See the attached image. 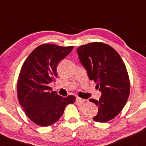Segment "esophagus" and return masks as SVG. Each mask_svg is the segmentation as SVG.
<instances>
[{"label": "esophagus", "instance_id": "esophagus-1", "mask_svg": "<svg viewBox=\"0 0 146 146\" xmlns=\"http://www.w3.org/2000/svg\"><path fill=\"white\" fill-rule=\"evenodd\" d=\"M84 101H85L84 100L82 99V98H77V100H76V102H77V104H80V105H82Z\"/></svg>", "mask_w": 146, "mask_h": 146}]
</instances>
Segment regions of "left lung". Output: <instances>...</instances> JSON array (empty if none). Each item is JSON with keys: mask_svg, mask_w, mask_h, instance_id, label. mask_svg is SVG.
Segmentation results:
<instances>
[{"mask_svg": "<svg viewBox=\"0 0 146 146\" xmlns=\"http://www.w3.org/2000/svg\"><path fill=\"white\" fill-rule=\"evenodd\" d=\"M77 51L90 80L97 82L101 92L98 100H90L98 107L93 120L109 121L121 112L129 98L130 81L125 65L117 51L104 43H90L78 47Z\"/></svg>", "mask_w": 146, "mask_h": 146, "instance_id": "1", "label": "left lung"}]
</instances>
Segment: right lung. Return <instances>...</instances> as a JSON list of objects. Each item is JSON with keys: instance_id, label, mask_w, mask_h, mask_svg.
Returning a JSON list of instances; mask_svg holds the SVG:
<instances>
[{"instance_id": "add662e5", "label": "right lung", "mask_w": 146, "mask_h": 146, "mask_svg": "<svg viewBox=\"0 0 146 146\" xmlns=\"http://www.w3.org/2000/svg\"><path fill=\"white\" fill-rule=\"evenodd\" d=\"M73 48L42 44L29 54L22 66L17 84L18 99L27 117L36 125L46 127L54 124L62 117L66 105L75 102L73 95L63 98L48 87L58 76V63Z\"/></svg>"}]
</instances>
